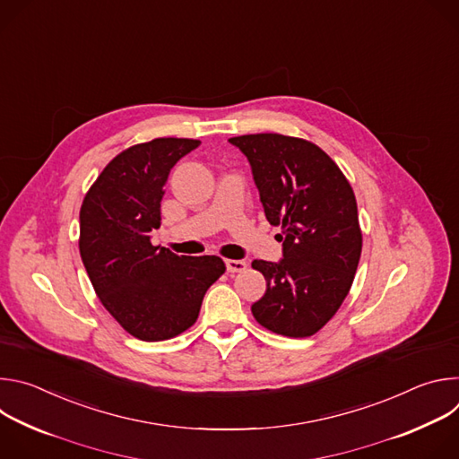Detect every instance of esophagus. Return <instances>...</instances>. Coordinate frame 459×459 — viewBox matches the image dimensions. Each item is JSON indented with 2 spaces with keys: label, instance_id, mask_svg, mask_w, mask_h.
<instances>
[{
  "label": "esophagus",
  "instance_id": "obj_1",
  "mask_svg": "<svg viewBox=\"0 0 459 459\" xmlns=\"http://www.w3.org/2000/svg\"><path fill=\"white\" fill-rule=\"evenodd\" d=\"M227 271L229 273H243L247 269V261L245 259H227Z\"/></svg>",
  "mask_w": 459,
  "mask_h": 459
}]
</instances>
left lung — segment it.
Segmentation results:
<instances>
[{"instance_id":"1","label":"left lung","mask_w":459,"mask_h":459,"mask_svg":"<svg viewBox=\"0 0 459 459\" xmlns=\"http://www.w3.org/2000/svg\"><path fill=\"white\" fill-rule=\"evenodd\" d=\"M248 160L259 202L271 225L281 227L283 257L254 259L267 290L250 308L259 325L307 338L347 298L361 255L358 205L340 167L317 145L283 134L229 140Z\"/></svg>"}]
</instances>
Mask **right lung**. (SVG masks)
Instances as JSON below:
<instances>
[{"mask_svg":"<svg viewBox=\"0 0 459 459\" xmlns=\"http://www.w3.org/2000/svg\"><path fill=\"white\" fill-rule=\"evenodd\" d=\"M202 142L158 138L117 154L80 211V254L112 317L143 342L170 340L198 319L207 289L227 271L218 255H178L151 243L170 169Z\"/></svg>","mask_w":459,"mask_h":459,"instance_id":"obj_1","label":"right lung"}]
</instances>
